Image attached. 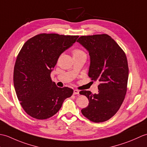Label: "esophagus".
<instances>
[{
  "label": "esophagus",
  "mask_w": 147,
  "mask_h": 147,
  "mask_svg": "<svg viewBox=\"0 0 147 147\" xmlns=\"http://www.w3.org/2000/svg\"><path fill=\"white\" fill-rule=\"evenodd\" d=\"M80 93V91L78 90H74V92H73V94L74 95H78Z\"/></svg>",
  "instance_id": "1"
}]
</instances>
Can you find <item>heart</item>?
I'll return each mask as SVG.
<instances>
[{
	"label": "heart",
	"mask_w": 147,
	"mask_h": 147,
	"mask_svg": "<svg viewBox=\"0 0 147 147\" xmlns=\"http://www.w3.org/2000/svg\"><path fill=\"white\" fill-rule=\"evenodd\" d=\"M73 55L85 54V52H84L83 51H82V50H80V49H75V50H74L73 52Z\"/></svg>",
	"instance_id": "heart-1"
}]
</instances>
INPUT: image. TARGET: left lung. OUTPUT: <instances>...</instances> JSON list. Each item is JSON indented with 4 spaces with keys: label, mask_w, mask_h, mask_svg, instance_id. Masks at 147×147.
<instances>
[{
    "label": "left lung",
    "mask_w": 147,
    "mask_h": 147,
    "mask_svg": "<svg viewBox=\"0 0 147 147\" xmlns=\"http://www.w3.org/2000/svg\"><path fill=\"white\" fill-rule=\"evenodd\" d=\"M77 42L89 52L88 76L100 82L97 94L80 92L89 100L82 113L94 123L106 121L116 114L125 98L129 74L126 54L107 34L82 36Z\"/></svg>",
    "instance_id": "left-lung-1"
}]
</instances>
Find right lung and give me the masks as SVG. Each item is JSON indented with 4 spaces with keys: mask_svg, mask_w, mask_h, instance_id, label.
Masks as SVG:
<instances>
[{
    "mask_svg": "<svg viewBox=\"0 0 147 147\" xmlns=\"http://www.w3.org/2000/svg\"><path fill=\"white\" fill-rule=\"evenodd\" d=\"M78 36L42 33L26 41L14 68V86L22 107L31 117L46 119L55 115L73 90L59 88L51 73L59 56L75 43Z\"/></svg>",
    "mask_w": 147,
    "mask_h": 147,
    "instance_id": "1",
    "label": "right lung"
}]
</instances>
